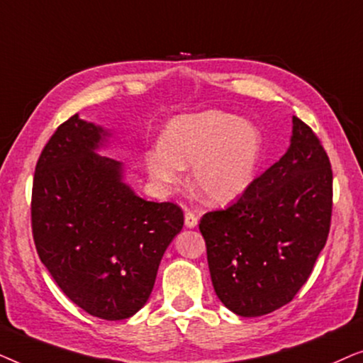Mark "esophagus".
<instances>
[{"label":"esophagus","instance_id":"1","mask_svg":"<svg viewBox=\"0 0 363 363\" xmlns=\"http://www.w3.org/2000/svg\"><path fill=\"white\" fill-rule=\"evenodd\" d=\"M198 225V218L195 213L185 211V226L186 228H195Z\"/></svg>","mask_w":363,"mask_h":363}]
</instances>
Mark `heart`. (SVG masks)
I'll return each mask as SVG.
<instances>
[{"mask_svg": "<svg viewBox=\"0 0 363 363\" xmlns=\"http://www.w3.org/2000/svg\"><path fill=\"white\" fill-rule=\"evenodd\" d=\"M262 155L261 130L221 111L178 116L167 123L162 142L143 153L147 172L162 190H172L191 167L190 183L211 205L245 195L256 178Z\"/></svg>", "mask_w": 363, "mask_h": 363, "instance_id": "heart-1", "label": "heart"}]
</instances>
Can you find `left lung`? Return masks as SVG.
Listing matches in <instances>:
<instances>
[{
	"label": "left lung",
	"mask_w": 363,
	"mask_h": 363,
	"mask_svg": "<svg viewBox=\"0 0 363 363\" xmlns=\"http://www.w3.org/2000/svg\"><path fill=\"white\" fill-rule=\"evenodd\" d=\"M332 168L319 138L292 117L291 145L226 210L203 215L208 267L223 304L259 317L292 301L325 246Z\"/></svg>",
	"instance_id": "8db88e82"
}]
</instances>
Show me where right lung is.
Segmentation results:
<instances>
[{"mask_svg":"<svg viewBox=\"0 0 363 363\" xmlns=\"http://www.w3.org/2000/svg\"><path fill=\"white\" fill-rule=\"evenodd\" d=\"M111 137L79 113L57 127L34 172L31 221L39 259L64 294L87 314L122 320L150 297L183 211L135 195L123 163L99 155Z\"/></svg>","mask_w":363,"mask_h":363,"instance_id":"1","label":"right lung"}]
</instances>
